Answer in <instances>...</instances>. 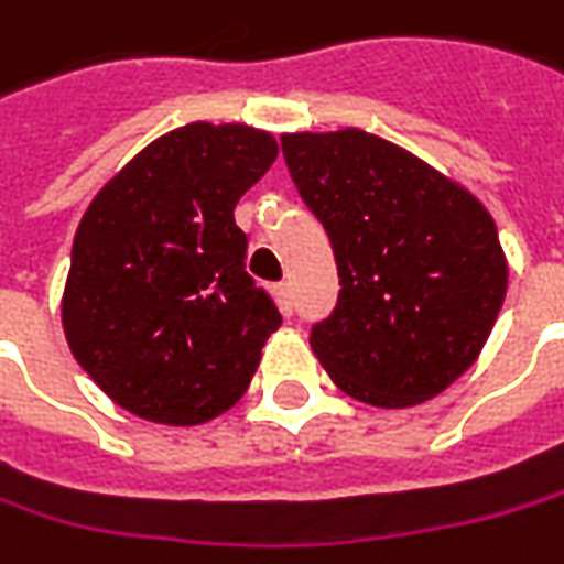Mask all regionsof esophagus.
I'll use <instances>...</instances> for the list:
<instances>
[{
	"label": "esophagus",
	"instance_id": "34e87169",
	"mask_svg": "<svg viewBox=\"0 0 564 564\" xmlns=\"http://www.w3.org/2000/svg\"><path fill=\"white\" fill-rule=\"evenodd\" d=\"M272 295H275V301H279L282 314H292V307H295V295H292V285H289V282H279V285L272 289Z\"/></svg>",
	"mask_w": 564,
	"mask_h": 564
}]
</instances>
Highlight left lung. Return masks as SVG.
<instances>
[{
    "mask_svg": "<svg viewBox=\"0 0 564 564\" xmlns=\"http://www.w3.org/2000/svg\"><path fill=\"white\" fill-rule=\"evenodd\" d=\"M304 206L339 269L311 349L349 397L425 403L482 352L508 289L492 215L464 186L361 129L282 135Z\"/></svg>",
    "mask_w": 564,
    "mask_h": 564,
    "instance_id": "obj_1",
    "label": "left lung"
}]
</instances>
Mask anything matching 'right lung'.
<instances>
[{"mask_svg": "<svg viewBox=\"0 0 564 564\" xmlns=\"http://www.w3.org/2000/svg\"><path fill=\"white\" fill-rule=\"evenodd\" d=\"M260 129L189 123L100 189L72 240L63 329L132 415L199 425L243 397L282 314L247 269L238 199L275 161Z\"/></svg>", "mask_w": 564, "mask_h": 564, "instance_id": "add662e5", "label": "right lung"}]
</instances>
